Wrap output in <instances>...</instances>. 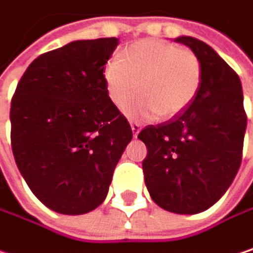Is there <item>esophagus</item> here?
<instances>
[{
    "instance_id": "esophagus-1",
    "label": "esophagus",
    "mask_w": 253,
    "mask_h": 253,
    "mask_svg": "<svg viewBox=\"0 0 253 253\" xmlns=\"http://www.w3.org/2000/svg\"><path fill=\"white\" fill-rule=\"evenodd\" d=\"M131 129H132V132H134V137H137L138 132H140V129H141V126H140V124H137V122H131Z\"/></svg>"
}]
</instances>
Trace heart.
<instances>
[{"label": "heart", "instance_id": "obj_1", "mask_svg": "<svg viewBox=\"0 0 253 253\" xmlns=\"http://www.w3.org/2000/svg\"><path fill=\"white\" fill-rule=\"evenodd\" d=\"M110 101L125 107L132 119L169 121L180 116L196 100L203 79L199 57L187 48L147 38L131 44L122 59H112L103 72Z\"/></svg>", "mask_w": 253, "mask_h": 253}]
</instances>
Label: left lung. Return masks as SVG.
Returning a JSON list of instances; mask_svg holds the SVG:
<instances>
[{
	"instance_id": "8db88e82",
	"label": "left lung",
	"mask_w": 253,
	"mask_h": 253,
	"mask_svg": "<svg viewBox=\"0 0 253 253\" xmlns=\"http://www.w3.org/2000/svg\"><path fill=\"white\" fill-rule=\"evenodd\" d=\"M175 41L202 63L200 91L180 116L146 126L138 138L147 147L143 171L153 202L191 215L209 209L231 186L242 162L248 118L237 73L203 41Z\"/></svg>"
}]
</instances>
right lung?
I'll return each instance as SVG.
<instances>
[{
	"label": "right lung",
	"instance_id": "1",
	"mask_svg": "<svg viewBox=\"0 0 253 253\" xmlns=\"http://www.w3.org/2000/svg\"><path fill=\"white\" fill-rule=\"evenodd\" d=\"M116 38L72 41L35 59L11 98V149L32 193L51 211L86 213L100 206L132 138L110 101L104 64Z\"/></svg>",
	"mask_w": 253,
	"mask_h": 253
}]
</instances>
